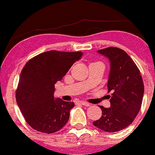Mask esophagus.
I'll return each mask as SVG.
<instances>
[{
	"mask_svg": "<svg viewBox=\"0 0 155 155\" xmlns=\"http://www.w3.org/2000/svg\"><path fill=\"white\" fill-rule=\"evenodd\" d=\"M78 104H81V105H83V106H87V107H88V106H90V105H91V104H89V103H87V102H86V101H78V102H76Z\"/></svg>",
	"mask_w": 155,
	"mask_h": 155,
	"instance_id": "34e87169",
	"label": "esophagus"
}]
</instances>
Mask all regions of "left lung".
I'll use <instances>...</instances> for the list:
<instances>
[{"mask_svg": "<svg viewBox=\"0 0 155 155\" xmlns=\"http://www.w3.org/2000/svg\"><path fill=\"white\" fill-rule=\"evenodd\" d=\"M110 59V72L107 82L111 107L101 106L102 115L93 124L107 132L127 128L140 111L144 84L140 70L130 56L122 49L108 47L98 50Z\"/></svg>", "mask_w": 155, "mask_h": 155, "instance_id": "left-lung-1", "label": "left lung"}]
</instances>
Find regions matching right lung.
<instances>
[{"mask_svg":"<svg viewBox=\"0 0 155 155\" xmlns=\"http://www.w3.org/2000/svg\"><path fill=\"white\" fill-rule=\"evenodd\" d=\"M82 52L49 51L35 56L23 67L16 89V101L25 121L42 133H54L67 124L74 102L54 99V84Z\"/></svg>","mask_w":155,"mask_h":155,"instance_id":"right-lung-1","label":"right lung"}]
</instances>
